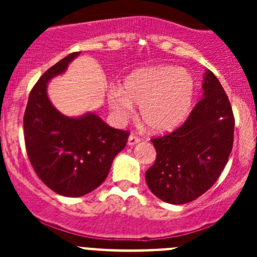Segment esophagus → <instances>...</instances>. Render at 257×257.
<instances>
[{"label":"esophagus","instance_id":"esophagus-1","mask_svg":"<svg viewBox=\"0 0 257 257\" xmlns=\"http://www.w3.org/2000/svg\"><path fill=\"white\" fill-rule=\"evenodd\" d=\"M139 142H141V138H139L138 136H136V134H131V136H129V138H128L129 145H134V144L139 143Z\"/></svg>","mask_w":257,"mask_h":257}]
</instances>
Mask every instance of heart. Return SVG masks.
Wrapping results in <instances>:
<instances>
[{
    "label": "heart",
    "instance_id": "heart-1",
    "mask_svg": "<svg viewBox=\"0 0 257 257\" xmlns=\"http://www.w3.org/2000/svg\"><path fill=\"white\" fill-rule=\"evenodd\" d=\"M195 83L188 71L160 66L134 71L121 89L113 88L108 104L119 120L133 115L139 105L142 120L154 132H169L188 116L194 99Z\"/></svg>",
    "mask_w": 257,
    "mask_h": 257
}]
</instances>
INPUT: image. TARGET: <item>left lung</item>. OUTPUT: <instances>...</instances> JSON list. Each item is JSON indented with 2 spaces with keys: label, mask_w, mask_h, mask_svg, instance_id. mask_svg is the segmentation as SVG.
<instances>
[{
  "label": "left lung",
  "mask_w": 257,
  "mask_h": 257,
  "mask_svg": "<svg viewBox=\"0 0 257 257\" xmlns=\"http://www.w3.org/2000/svg\"><path fill=\"white\" fill-rule=\"evenodd\" d=\"M203 98L178 129L153 138L155 163L145 173L150 191L169 204H186L208 191L229 160L235 118L224 88L206 71Z\"/></svg>",
  "instance_id": "left-lung-1"
}]
</instances>
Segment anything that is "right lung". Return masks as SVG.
Instances as JSON below:
<instances>
[{
	"label": "right lung",
	"mask_w": 257,
	"mask_h": 257,
	"mask_svg": "<svg viewBox=\"0 0 257 257\" xmlns=\"http://www.w3.org/2000/svg\"><path fill=\"white\" fill-rule=\"evenodd\" d=\"M79 53L68 54L42 74L31 90L23 116L26 150L36 174L63 196H83L97 189L131 134L93 113L66 116L49 102L47 83Z\"/></svg>",
	"instance_id": "right-lung-1"
}]
</instances>
